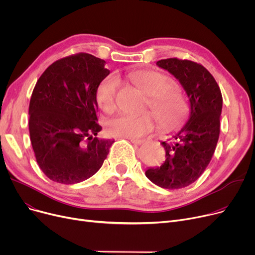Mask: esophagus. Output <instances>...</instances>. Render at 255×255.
Wrapping results in <instances>:
<instances>
[{"label": "esophagus", "instance_id": "1", "mask_svg": "<svg viewBox=\"0 0 255 255\" xmlns=\"http://www.w3.org/2000/svg\"><path fill=\"white\" fill-rule=\"evenodd\" d=\"M122 138H127V139H129L131 142H133V143H136V144H140V143L143 141L142 139L133 138V137H122Z\"/></svg>", "mask_w": 255, "mask_h": 255}]
</instances>
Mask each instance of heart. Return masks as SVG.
I'll return each instance as SVG.
<instances>
[{
    "mask_svg": "<svg viewBox=\"0 0 255 255\" xmlns=\"http://www.w3.org/2000/svg\"><path fill=\"white\" fill-rule=\"evenodd\" d=\"M129 78L150 98L149 105L165 127L179 125L187 113V105L180 93L170 90L172 80L155 70H138L129 73ZM119 82L115 75H109L99 83L96 101L105 113H112L116 107V95ZM157 126V120L151 113L138 116L122 114L107 125V132L117 137H140Z\"/></svg>",
    "mask_w": 255,
    "mask_h": 255,
    "instance_id": "b5f03b06",
    "label": "heart"
}]
</instances>
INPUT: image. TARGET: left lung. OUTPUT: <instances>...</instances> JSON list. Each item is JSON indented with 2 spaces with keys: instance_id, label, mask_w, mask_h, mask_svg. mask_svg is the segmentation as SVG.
I'll return each mask as SVG.
<instances>
[{
  "instance_id": "1",
  "label": "left lung",
  "mask_w": 255,
  "mask_h": 255,
  "mask_svg": "<svg viewBox=\"0 0 255 255\" xmlns=\"http://www.w3.org/2000/svg\"><path fill=\"white\" fill-rule=\"evenodd\" d=\"M160 68L175 76L188 97L189 117L173 133L172 141H162L165 161L145 170V177L165 189H181L195 182L215 152L220 133L222 95L215 78L204 66L176 58L160 60Z\"/></svg>"
}]
</instances>
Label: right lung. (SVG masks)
I'll use <instances>...</instances> for the list:
<instances>
[{"label": "right lung", "mask_w": 255, "mask_h": 255, "mask_svg": "<svg viewBox=\"0 0 255 255\" xmlns=\"http://www.w3.org/2000/svg\"><path fill=\"white\" fill-rule=\"evenodd\" d=\"M105 61L77 53L52 63L39 77L29 107L38 165L53 182L75 184L100 169L115 139L97 137L96 90L110 74Z\"/></svg>", "instance_id": "obj_1"}]
</instances>
